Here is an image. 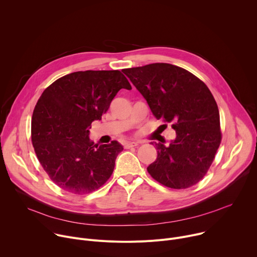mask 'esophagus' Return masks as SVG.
I'll return each instance as SVG.
<instances>
[{
  "mask_svg": "<svg viewBox=\"0 0 257 257\" xmlns=\"http://www.w3.org/2000/svg\"><path fill=\"white\" fill-rule=\"evenodd\" d=\"M139 145V142H127L125 143V149H130V148H135V146Z\"/></svg>",
  "mask_w": 257,
  "mask_h": 257,
  "instance_id": "1",
  "label": "esophagus"
}]
</instances>
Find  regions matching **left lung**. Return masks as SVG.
Segmentation results:
<instances>
[{"label": "left lung", "instance_id": "1", "mask_svg": "<svg viewBox=\"0 0 257 257\" xmlns=\"http://www.w3.org/2000/svg\"><path fill=\"white\" fill-rule=\"evenodd\" d=\"M148 101L154 116L172 122L176 138L155 144L158 158L148 167L161 184L185 189L209 169L221 143L219 113L208 87L192 73L167 63L123 70Z\"/></svg>", "mask_w": 257, "mask_h": 257}]
</instances>
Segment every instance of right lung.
Returning <instances> with one entry per match:
<instances>
[{
    "instance_id": "obj_1",
    "label": "right lung",
    "mask_w": 257,
    "mask_h": 257,
    "mask_svg": "<svg viewBox=\"0 0 257 257\" xmlns=\"http://www.w3.org/2000/svg\"><path fill=\"white\" fill-rule=\"evenodd\" d=\"M122 88L132 87L120 71L87 70L59 78L41 95L32 115L31 140L44 170L62 189L90 193L111 177L123 145L116 140L95 144L89 129Z\"/></svg>"
}]
</instances>
